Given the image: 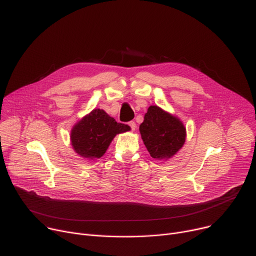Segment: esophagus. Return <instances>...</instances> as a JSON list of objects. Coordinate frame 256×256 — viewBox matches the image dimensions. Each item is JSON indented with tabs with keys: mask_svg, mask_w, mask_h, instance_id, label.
I'll list each match as a JSON object with an SVG mask.
<instances>
[{
	"mask_svg": "<svg viewBox=\"0 0 256 256\" xmlns=\"http://www.w3.org/2000/svg\"><path fill=\"white\" fill-rule=\"evenodd\" d=\"M128 126L132 130H136V122H135V121H130V122L128 124Z\"/></svg>",
	"mask_w": 256,
	"mask_h": 256,
	"instance_id": "esophagus-1",
	"label": "esophagus"
}]
</instances>
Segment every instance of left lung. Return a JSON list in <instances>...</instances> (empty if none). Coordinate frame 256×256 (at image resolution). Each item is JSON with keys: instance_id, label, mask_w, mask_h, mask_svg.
<instances>
[{"instance_id": "obj_1", "label": "left lung", "mask_w": 256, "mask_h": 256, "mask_svg": "<svg viewBox=\"0 0 256 256\" xmlns=\"http://www.w3.org/2000/svg\"><path fill=\"white\" fill-rule=\"evenodd\" d=\"M139 130L154 158H169L182 148L186 140V128L182 121L158 106L148 108Z\"/></svg>"}]
</instances>
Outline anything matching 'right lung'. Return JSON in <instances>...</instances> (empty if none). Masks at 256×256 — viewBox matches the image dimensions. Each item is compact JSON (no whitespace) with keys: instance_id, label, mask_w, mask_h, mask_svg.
<instances>
[{"instance_id":"1","label":"right lung","mask_w":256,"mask_h":256,"mask_svg":"<svg viewBox=\"0 0 256 256\" xmlns=\"http://www.w3.org/2000/svg\"><path fill=\"white\" fill-rule=\"evenodd\" d=\"M130 130V126L96 109L85 116L72 130V144L78 154L88 158H100L119 132Z\"/></svg>"}]
</instances>
